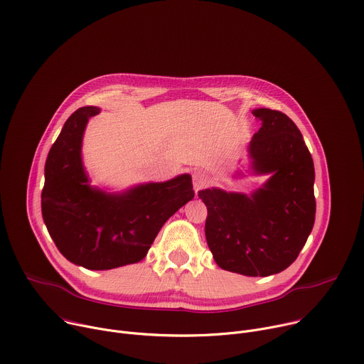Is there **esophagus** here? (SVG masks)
<instances>
[{"label":"esophagus","instance_id":"obj_1","mask_svg":"<svg viewBox=\"0 0 364 364\" xmlns=\"http://www.w3.org/2000/svg\"><path fill=\"white\" fill-rule=\"evenodd\" d=\"M193 186L194 191H200L201 188L209 186V176H207L203 170H194L193 173Z\"/></svg>","mask_w":364,"mask_h":364}]
</instances>
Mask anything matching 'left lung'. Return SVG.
I'll list each match as a JSON object with an SVG mask.
<instances>
[{"instance_id":"obj_1","label":"left lung","mask_w":364,"mask_h":364,"mask_svg":"<svg viewBox=\"0 0 364 364\" xmlns=\"http://www.w3.org/2000/svg\"><path fill=\"white\" fill-rule=\"evenodd\" d=\"M262 127L247 152L255 174L271 178L250 196L198 191L207 207L205 240L216 264L246 277H269L298 257L316 220L314 163L296 125L282 112L253 111Z\"/></svg>"}]
</instances>
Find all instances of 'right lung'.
Wrapping results in <instances>:
<instances>
[{
    "label": "right lung",
    "instance_id": "obj_1",
    "mask_svg": "<svg viewBox=\"0 0 364 364\" xmlns=\"http://www.w3.org/2000/svg\"><path fill=\"white\" fill-rule=\"evenodd\" d=\"M99 112L83 107L65 122L48 151L41 191L43 219L55 245L68 261L92 271L139 262L163 225L194 197L190 174L124 193L90 187L82 139Z\"/></svg>",
    "mask_w": 364,
    "mask_h": 364
}]
</instances>
